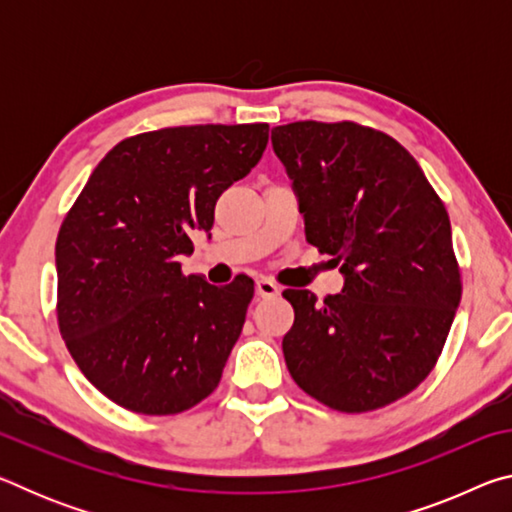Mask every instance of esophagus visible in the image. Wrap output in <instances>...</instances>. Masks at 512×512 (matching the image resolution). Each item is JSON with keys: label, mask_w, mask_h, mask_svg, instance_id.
Here are the masks:
<instances>
[{"label": "esophagus", "mask_w": 512, "mask_h": 512, "mask_svg": "<svg viewBox=\"0 0 512 512\" xmlns=\"http://www.w3.org/2000/svg\"><path fill=\"white\" fill-rule=\"evenodd\" d=\"M255 289H257V296L259 298H275L277 293H280V287H277L275 282L266 280V277H262V280H257Z\"/></svg>", "instance_id": "1"}]
</instances>
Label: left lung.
<instances>
[{
    "label": "left lung",
    "instance_id": "1",
    "mask_svg": "<svg viewBox=\"0 0 512 512\" xmlns=\"http://www.w3.org/2000/svg\"><path fill=\"white\" fill-rule=\"evenodd\" d=\"M305 235L341 266L323 302L296 311L282 352L296 384L334 411L366 413L409 395L436 366L461 302L452 225L413 155L354 121L275 126Z\"/></svg>",
    "mask_w": 512,
    "mask_h": 512
}]
</instances>
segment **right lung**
Segmentation results:
<instances>
[{"mask_svg":"<svg viewBox=\"0 0 512 512\" xmlns=\"http://www.w3.org/2000/svg\"><path fill=\"white\" fill-rule=\"evenodd\" d=\"M268 124H205L119 142L92 171L56 241L58 327L76 366L128 411L173 415L221 381L253 280L214 287L180 257L214 205L262 158Z\"/></svg>","mask_w":512,"mask_h":512,"instance_id":"obj_1","label":"right lung"}]
</instances>
